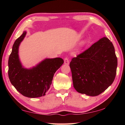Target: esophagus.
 <instances>
[{
  "instance_id": "esophagus-1",
  "label": "esophagus",
  "mask_w": 125,
  "mask_h": 125,
  "mask_svg": "<svg viewBox=\"0 0 125 125\" xmlns=\"http://www.w3.org/2000/svg\"><path fill=\"white\" fill-rule=\"evenodd\" d=\"M64 64H69V60L68 58L67 57H65L64 59Z\"/></svg>"
}]
</instances>
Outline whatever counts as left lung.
Here are the masks:
<instances>
[{"instance_id":"8db88e82","label":"left lung","mask_w":125,"mask_h":125,"mask_svg":"<svg viewBox=\"0 0 125 125\" xmlns=\"http://www.w3.org/2000/svg\"><path fill=\"white\" fill-rule=\"evenodd\" d=\"M69 65L75 89L89 96L99 95L116 77L117 59L113 43L102 38L72 59Z\"/></svg>"}]
</instances>
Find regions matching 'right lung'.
Listing matches in <instances>:
<instances>
[{
  "label": "right lung",
  "instance_id": "1",
  "mask_svg": "<svg viewBox=\"0 0 125 125\" xmlns=\"http://www.w3.org/2000/svg\"><path fill=\"white\" fill-rule=\"evenodd\" d=\"M26 34V31L23 32L12 46L8 61V75L12 85L22 95L38 98L45 95L51 85L55 72L64 61L61 58H46L32 68H25L19 58L18 50Z\"/></svg>",
  "mask_w": 125,
  "mask_h": 125
}]
</instances>
